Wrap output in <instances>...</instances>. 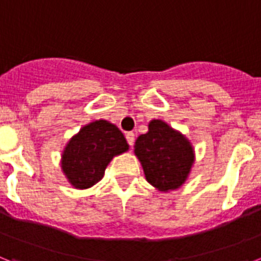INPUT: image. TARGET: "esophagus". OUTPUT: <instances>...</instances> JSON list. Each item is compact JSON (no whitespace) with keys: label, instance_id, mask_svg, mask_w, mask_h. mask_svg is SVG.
<instances>
[{"label":"esophagus","instance_id":"esophagus-1","mask_svg":"<svg viewBox=\"0 0 261 261\" xmlns=\"http://www.w3.org/2000/svg\"><path fill=\"white\" fill-rule=\"evenodd\" d=\"M126 139H127V143L130 144L131 147H133V146H134V142H135L134 133H127V134H126Z\"/></svg>","mask_w":261,"mask_h":261}]
</instances>
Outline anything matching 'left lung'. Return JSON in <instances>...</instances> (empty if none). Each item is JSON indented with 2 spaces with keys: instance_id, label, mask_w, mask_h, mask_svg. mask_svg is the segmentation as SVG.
I'll use <instances>...</instances> for the list:
<instances>
[{
  "instance_id": "1",
  "label": "left lung",
  "mask_w": 261,
  "mask_h": 261,
  "mask_svg": "<svg viewBox=\"0 0 261 261\" xmlns=\"http://www.w3.org/2000/svg\"><path fill=\"white\" fill-rule=\"evenodd\" d=\"M134 152L146 179L162 192L180 187L188 178L195 161L187 138L161 119H152L148 131L138 137Z\"/></svg>"
}]
</instances>
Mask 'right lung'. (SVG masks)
<instances>
[{
  "label": "right lung",
  "instance_id": "add662e5",
  "mask_svg": "<svg viewBox=\"0 0 261 261\" xmlns=\"http://www.w3.org/2000/svg\"><path fill=\"white\" fill-rule=\"evenodd\" d=\"M127 150L126 138L115 124L105 119L94 120L67 142L61 167L70 185L85 190L103 178L111 159Z\"/></svg>",
  "mask_w": 261,
  "mask_h": 261
}]
</instances>
